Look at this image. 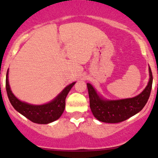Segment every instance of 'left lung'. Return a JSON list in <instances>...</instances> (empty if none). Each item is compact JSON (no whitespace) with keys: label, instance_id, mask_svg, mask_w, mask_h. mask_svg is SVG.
<instances>
[{"label":"left lung","instance_id":"8db88e82","mask_svg":"<svg viewBox=\"0 0 158 158\" xmlns=\"http://www.w3.org/2000/svg\"><path fill=\"white\" fill-rule=\"evenodd\" d=\"M149 81L145 89L133 98L118 100L103 98L90 83H87L90 109L98 121L106 123H118L127 120L142 110L147 103L152 88L153 76L149 66Z\"/></svg>","mask_w":158,"mask_h":158}]
</instances>
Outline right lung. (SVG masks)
I'll return each instance as SVG.
<instances>
[{"instance_id":"obj_1","label":"right lung","mask_w":158,"mask_h":158,"mask_svg":"<svg viewBox=\"0 0 158 158\" xmlns=\"http://www.w3.org/2000/svg\"><path fill=\"white\" fill-rule=\"evenodd\" d=\"M76 82L69 84L47 104L32 105L19 100L11 91L8 81V70L6 75V90L7 96L14 109L31 122L36 124H49L60 118L66 106V98Z\"/></svg>"}]
</instances>
